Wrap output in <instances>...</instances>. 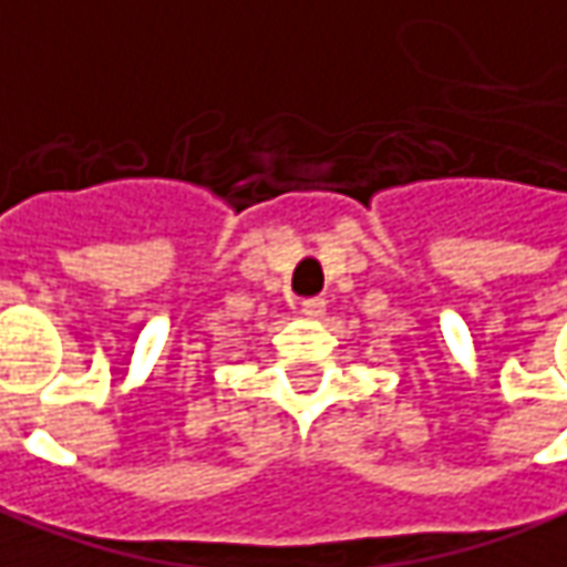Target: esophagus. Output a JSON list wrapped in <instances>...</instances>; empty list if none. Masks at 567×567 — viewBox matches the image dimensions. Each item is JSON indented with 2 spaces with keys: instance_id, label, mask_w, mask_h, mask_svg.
<instances>
[{
  "instance_id": "esophagus-1",
  "label": "esophagus",
  "mask_w": 567,
  "mask_h": 567,
  "mask_svg": "<svg viewBox=\"0 0 567 567\" xmlns=\"http://www.w3.org/2000/svg\"><path fill=\"white\" fill-rule=\"evenodd\" d=\"M300 310L310 319H319V316L326 313V298H303L300 300Z\"/></svg>"
}]
</instances>
